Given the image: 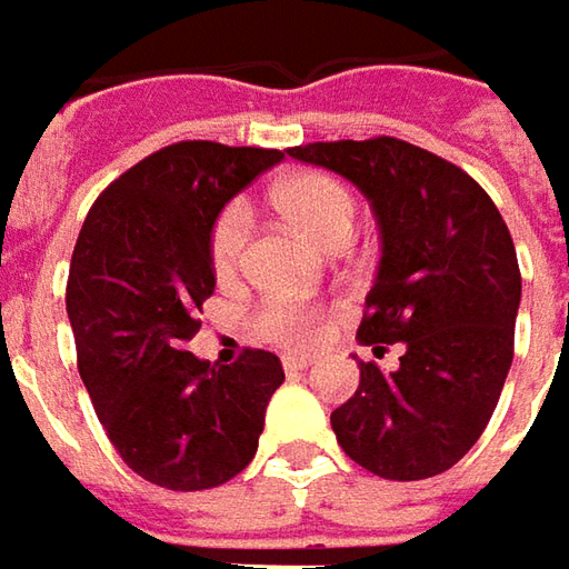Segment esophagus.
<instances>
[{
  "instance_id": "34e87169",
  "label": "esophagus",
  "mask_w": 569,
  "mask_h": 569,
  "mask_svg": "<svg viewBox=\"0 0 569 569\" xmlns=\"http://www.w3.org/2000/svg\"><path fill=\"white\" fill-rule=\"evenodd\" d=\"M312 360L307 353H284L281 357V366H284V372H300V369H307Z\"/></svg>"
}]
</instances>
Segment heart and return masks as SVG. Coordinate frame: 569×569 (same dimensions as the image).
Instances as JSON below:
<instances>
[{"instance_id": "heart-1", "label": "heart", "mask_w": 569, "mask_h": 569, "mask_svg": "<svg viewBox=\"0 0 569 569\" xmlns=\"http://www.w3.org/2000/svg\"><path fill=\"white\" fill-rule=\"evenodd\" d=\"M276 200L281 212L300 231H307L319 243L335 238H350L357 224V200L338 178L322 171H300L276 187ZM250 216L240 203L224 206L209 231V266L219 278H231L243 262ZM326 322L322 307H307L300 300L272 297L257 312V329L262 338L288 347L310 345Z\"/></svg>"}]
</instances>
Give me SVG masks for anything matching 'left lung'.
Listing matches in <instances>:
<instances>
[{
	"label": "left lung",
	"mask_w": 569,
	"mask_h": 569,
	"mask_svg": "<svg viewBox=\"0 0 569 569\" xmlns=\"http://www.w3.org/2000/svg\"><path fill=\"white\" fill-rule=\"evenodd\" d=\"M363 190L382 262L357 338L400 366L360 363V388L331 413L345 453L382 479L451 470L489 426L513 360L520 266L498 206L463 169L398 137L288 150Z\"/></svg>",
	"instance_id": "8db88e82"
}]
</instances>
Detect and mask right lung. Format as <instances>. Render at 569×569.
I'll return each instance as SVG.
<instances>
[{
    "label": "right lung",
    "mask_w": 569,
    "mask_h": 569,
    "mask_svg": "<svg viewBox=\"0 0 569 569\" xmlns=\"http://www.w3.org/2000/svg\"><path fill=\"white\" fill-rule=\"evenodd\" d=\"M281 150L181 140L106 187L80 228L64 307L78 372L121 460L152 486L216 489L257 453L281 360L247 347L231 366L187 350L216 291L209 231Z\"/></svg>",
    "instance_id": "1"
}]
</instances>
